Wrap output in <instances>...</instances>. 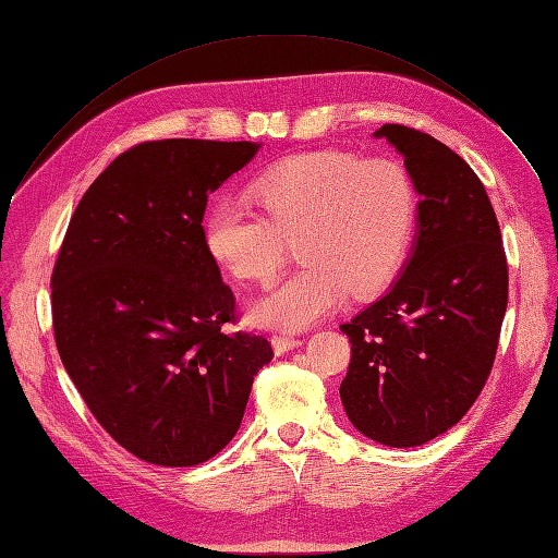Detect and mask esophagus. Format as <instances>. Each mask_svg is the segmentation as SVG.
<instances>
[{"mask_svg":"<svg viewBox=\"0 0 558 558\" xmlns=\"http://www.w3.org/2000/svg\"><path fill=\"white\" fill-rule=\"evenodd\" d=\"M271 344H274V351L276 353H284V351H289V349H294V347H299L301 344V339L299 337H294V335H274L271 337Z\"/></svg>","mask_w":558,"mask_h":558,"instance_id":"esophagus-1","label":"esophagus"}]
</instances>
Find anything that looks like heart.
I'll use <instances>...</instances> for the list:
<instances>
[{"mask_svg": "<svg viewBox=\"0 0 558 558\" xmlns=\"http://www.w3.org/2000/svg\"><path fill=\"white\" fill-rule=\"evenodd\" d=\"M253 211L221 198L205 214L207 253L239 280L269 284L296 236L299 269L253 305L266 326L305 328L390 284L415 228V189L392 159L317 150L274 163L248 186Z\"/></svg>", "mask_w": 558, "mask_h": 558, "instance_id": "heart-1", "label": "heart"}]
</instances>
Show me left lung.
I'll return each instance as SVG.
<instances>
[{"instance_id":"1","label":"left lung","mask_w":558,"mask_h":558,"mask_svg":"<svg viewBox=\"0 0 558 558\" xmlns=\"http://www.w3.org/2000/svg\"><path fill=\"white\" fill-rule=\"evenodd\" d=\"M403 155L417 239L383 299L339 330L351 362L339 385L351 424L387 447H420L463 420L486 385L508 303L495 209L463 157L430 134L387 123L374 132Z\"/></svg>"}]
</instances>
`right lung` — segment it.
<instances>
[{"mask_svg": "<svg viewBox=\"0 0 558 558\" xmlns=\"http://www.w3.org/2000/svg\"><path fill=\"white\" fill-rule=\"evenodd\" d=\"M259 150L163 138L118 155L72 214L52 271L54 339L93 417L145 463L191 468L244 417L269 339L226 332L232 289L203 241L209 193Z\"/></svg>", "mask_w": 558, "mask_h": 558, "instance_id": "obj_1", "label": "right lung"}]
</instances>
